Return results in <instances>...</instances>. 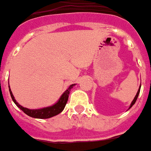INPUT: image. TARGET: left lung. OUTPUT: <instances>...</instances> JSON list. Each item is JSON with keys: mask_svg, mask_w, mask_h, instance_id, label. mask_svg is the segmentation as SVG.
Wrapping results in <instances>:
<instances>
[{"mask_svg": "<svg viewBox=\"0 0 151 151\" xmlns=\"http://www.w3.org/2000/svg\"><path fill=\"white\" fill-rule=\"evenodd\" d=\"M140 88L138 89V92H137V93H136V97H135V98L133 99V101H132V104H131V106H130V108H131L132 106H133L134 104H135V103H136V100H137V97H138V95H139V93H140Z\"/></svg>", "mask_w": 151, "mask_h": 151, "instance_id": "obj_1", "label": "left lung"}]
</instances>
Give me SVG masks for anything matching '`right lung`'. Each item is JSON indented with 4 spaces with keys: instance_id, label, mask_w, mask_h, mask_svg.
Instances as JSON below:
<instances>
[{
    "instance_id": "right-lung-1",
    "label": "right lung",
    "mask_w": 151,
    "mask_h": 151,
    "mask_svg": "<svg viewBox=\"0 0 151 151\" xmlns=\"http://www.w3.org/2000/svg\"><path fill=\"white\" fill-rule=\"evenodd\" d=\"M75 84H72L69 86V88L63 93L62 96L60 97V98L58 99V101L54 104L53 106H47V107H44V108H40V109H28L26 107H23L22 106H20L15 101V97L12 94L11 89L10 90V93H11V97L12 98L13 101L15 102V104L20 110H22L26 115H28L29 116H31L34 118H40V119H47L50 118L52 116H54L56 115L59 114L60 112H62L63 110L64 109L66 103H67L68 99V95L70 93V90L73 88V87ZM10 88V87H9Z\"/></svg>"
}]
</instances>
